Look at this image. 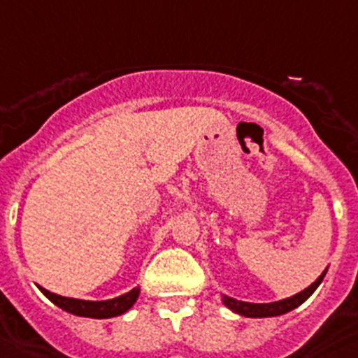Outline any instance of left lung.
Listing matches in <instances>:
<instances>
[{"label": "left lung", "instance_id": "obj_1", "mask_svg": "<svg viewBox=\"0 0 358 358\" xmlns=\"http://www.w3.org/2000/svg\"><path fill=\"white\" fill-rule=\"evenodd\" d=\"M327 268L324 273L318 276L315 282L306 287L303 291L296 292L289 298H283V300H278V302H271V303H252V302H243V300H236V298H230L227 294H221V302L229 307L230 311H234L236 315H241V317L247 318H271V317H280V315H285V313L296 309L298 306H302L307 298L311 296L313 292L317 291V287L322 283L324 276H326Z\"/></svg>", "mask_w": 358, "mask_h": 358}]
</instances>
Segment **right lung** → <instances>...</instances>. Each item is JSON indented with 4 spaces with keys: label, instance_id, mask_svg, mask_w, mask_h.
I'll use <instances>...</instances> for the list:
<instances>
[{
    "label": "right lung",
    "instance_id": "add662e5",
    "mask_svg": "<svg viewBox=\"0 0 358 358\" xmlns=\"http://www.w3.org/2000/svg\"><path fill=\"white\" fill-rule=\"evenodd\" d=\"M40 287V285H38ZM40 291L51 300L55 306H58L64 311L76 315V317L85 318H113L120 317L126 311H129L133 303L137 302L138 292L141 289L133 287L131 291L124 292L120 296L111 298V300H100V302H93V300H78V298H67L55 294V292L47 291V289L40 287Z\"/></svg>",
    "mask_w": 358,
    "mask_h": 358
}]
</instances>
